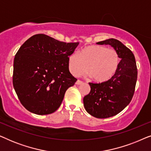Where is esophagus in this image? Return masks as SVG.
I'll return each instance as SVG.
<instances>
[{"mask_svg":"<svg viewBox=\"0 0 151 151\" xmlns=\"http://www.w3.org/2000/svg\"><path fill=\"white\" fill-rule=\"evenodd\" d=\"M82 83H83V82L81 81V80H78L77 81H76V84H78V85H79V84H81Z\"/></svg>","mask_w":151,"mask_h":151,"instance_id":"1","label":"esophagus"}]
</instances>
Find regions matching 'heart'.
I'll return each mask as SVG.
<instances>
[{
	"label": "heart",
	"mask_w": 151,
	"mask_h": 151,
	"mask_svg": "<svg viewBox=\"0 0 151 151\" xmlns=\"http://www.w3.org/2000/svg\"><path fill=\"white\" fill-rule=\"evenodd\" d=\"M119 56L116 50L100 45H89L79 53H73L68 58V67L73 76H82L87 71L96 82L110 80L116 73L119 65Z\"/></svg>",
	"instance_id": "heart-1"
}]
</instances>
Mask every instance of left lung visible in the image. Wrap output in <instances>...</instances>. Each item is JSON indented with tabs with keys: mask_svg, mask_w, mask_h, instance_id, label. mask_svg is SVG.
Returning <instances> with one entry per match:
<instances>
[{
	"mask_svg": "<svg viewBox=\"0 0 151 151\" xmlns=\"http://www.w3.org/2000/svg\"><path fill=\"white\" fill-rule=\"evenodd\" d=\"M109 45L118 53L121 59L116 73L110 80L91 83L90 93L84 97L87 113L97 118H108L120 113L131 102L137 78L135 58L130 49L114 38L97 42Z\"/></svg>",
	"mask_w": 151,
	"mask_h": 151,
	"instance_id": "left-lung-1",
	"label": "left lung"
}]
</instances>
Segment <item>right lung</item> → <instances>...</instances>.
<instances>
[{
	"instance_id": "obj_1",
	"label": "right lung",
	"mask_w": 151,
	"mask_h": 151,
	"mask_svg": "<svg viewBox=\"0 0 151 151\" xmlns=\"http://www.w3.org/2000/svg\"><path fill=\"white\" fill-rule=\"evenodd\" d=\"M78 44L40 34L20 47L14 60L13 85L27 110L42 115L59 108L66 91L77 81L69 72L68 58Z\"/></svg>"
}]
</instances>
